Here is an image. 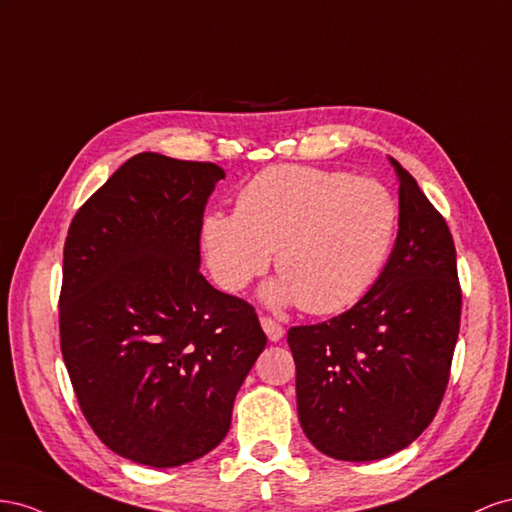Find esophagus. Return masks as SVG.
I'll return each mask as SVG.
<instances>
[{
    "mask_svg": "<svg viewBox=\"0 0 512 512\" xmlns=\"http://www.w3.org/2000/svg\"><path fill=\"white\" fill-rule=\"evenodd\" d=\"M259 324H261V328H264L266 337H268L272 343H279V341L283 339L285 330H283V326H281V324H276L274 319H270V317H261V319H259Z\"/></svg>",
    "mask_w": 512,
    "mask_h": 512,
    "instance_id": "1",
    "label": "esophagus"
}]
</instances>
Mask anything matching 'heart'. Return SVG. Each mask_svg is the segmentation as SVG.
<instances>
[{"mask_svg": "<svg viewBox=\"0 0 512 512\" xmlns=\"http://www.w3.org/2000/svg\"><path fill=\"white\" fill-rule=\"evenodd\" d=\"M399 229V203L382 182L345 171L272 167L248 182L236 214L212 212L201 244L214 281L240 291L272 259L281 272L264 287L274 306L341 313L369 294Z\"/></svg>", "mask_w": 512, "mask_h": 512, "instance_id": "b5f03b06", "label": "heart"}]
</instances>
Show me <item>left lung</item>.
Instances as JSON below:
<instances>
[{"label": "left lung", "mask_w": 512, "mask_h": 512, "mask_svg": "<svg viewBox=\"0 0 512 512\" xmlns=\"http://www.w3.org/2000/svg\"><path fill=\"white\" fill-rule=\"evenodd\" d=\"M388 160L399 233L384 272L349 311L287 332L302 431L339 461L390 457L429 427L459 337L455 242L418 182Z\"/></svg>", "instance_id": "8db88e82"}]
</instances>
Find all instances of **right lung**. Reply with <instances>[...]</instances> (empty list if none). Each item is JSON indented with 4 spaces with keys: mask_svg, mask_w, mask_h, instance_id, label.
Listing matches in <instances>:
<instances>
[{
    "mask_svg": "<svg viewBox=\"0 0 512 512\" xmlns=\"http://www.w3.org/2000/svg\"><path fill=\"white\" fill-rule=\"evenodd\" d=\"M225 171L156 152L115 171L72 218L60 296L62 356L102 444L150 467L223 442L264 352L251 304L199 266L203 208Z\"/></svg>",
    "mask_w": 512,
    "mask_h": 512,
    "instance_id": "obj_1",
    "label": "right lung"
}]
</instances>
